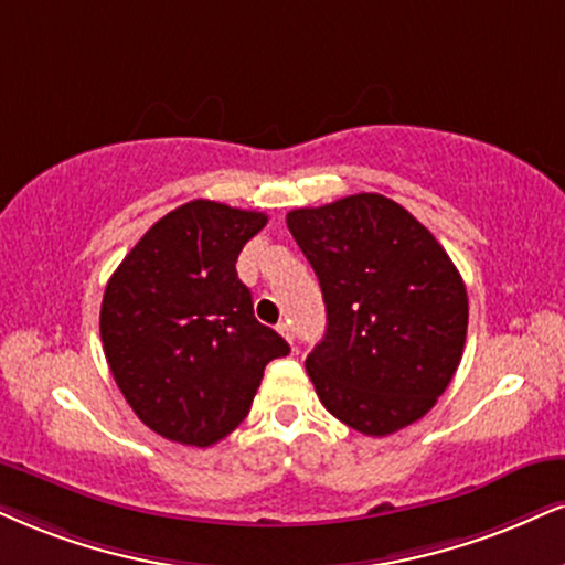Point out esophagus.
<instances>
[{
  "label": "esophagus",
  "mask_w": 565,
  "mask_h": 565,
  "mask_svg": "<svg viewBox=\"0 0 565 565\" xmlns=\"http://www.w3.org/2000/svg\"><path fill=\"white\" fill-rule=\"evenodd\" d=\"M277 332H280V335L288 340V343H294V327H290V322L277 324Z\"/></svg>",
  "instance_id": "34e87169"
}]
</instances>
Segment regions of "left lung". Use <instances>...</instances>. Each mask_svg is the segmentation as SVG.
<instances>
[{
    "instance_id": "obj_1",
    "label": "left lung",
    "mask_w": 565,
    "mask_h": 565,
    "mask_svg": "<svg viewBox=\"0 0 565 565\" xmlns=\"http://www.w3.org/2000/svg\"><path fill=\"white\" fill-rule=\"evenodd\" d=\"M319 277L327 332L306 359L322 406L369 437L419 422L463 356L469 298L435 235L393 199L288 212Z\"/></svg>"
}]
</instances>
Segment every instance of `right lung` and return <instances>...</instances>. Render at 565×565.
I'll return each instance as SVG.
<instances>
[{
	"mask_svg": "<svg viewBox=\"0 0 565 565\" xmlns=\"http://www.w3.org/2000/svg\"><path fill=\"white\" fill-rule=\"evenodd\" d=\"M267 214L196 199L154 222L109 277L102 343L146 427L209 448L248 416L264 366L290 345L256 322L235 262Z\"/></svg>",
	"mask_w": 565,
	"mask_h": 565,
	"instance_id": "obj_1",
	"label": "right lung"
}]
</instances>
